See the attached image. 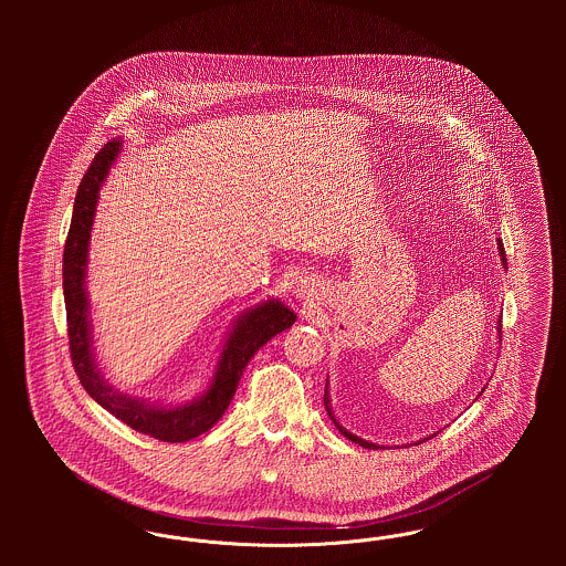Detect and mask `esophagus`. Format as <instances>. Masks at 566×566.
I'll use <instances>...</instances> for the list:
<instances>
[{"instance_id": "1", "label": "esophagus", "mask_w": 566, "mask_h": 566, "mask_svg": "<svg viewBox=\"0 0 566 566\" xmlns=\"http://www.w3.org/2000/svg\"><path fill=\"white\" fill-rule=\"evenodd\" d=\"M316 286H318V284H314V280H301V284H298V289H296V291H298V295H312V293H316Z\"/></svg>"}]
</instances>
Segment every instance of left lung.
<instances>
[{
	"label": "left lung",
	"instance_id": "1",
	"mask_svg": "<svg viewBox=\"0 0 566 566\" xmlns=\"http://www.w3.org/2000/svg\"><path fill=\"white\" fill-rule=\"evenodd\" d=\"M496 242H499L496 245H499V256H501V263H503V268H507V256H505V248H503V242H501V240H496ZM496 328H499V337H501V321H499V324H496ZM324 407H326V413H328V418L333 420V424L339 429V432H342L344 437H348L350 441L358 443V446H363V448H367V450H379V446H376V443H371V441H365V439L356 437L354 432L348 431V429H344V427L339 424V420L335 418L333 405H331V395H328V377H326V386H324ZM431 437H424V439H420L418 443H422V441H427V439H431Z\"/></svg>",
	"mask_w": 566,
	"mask_h": 566
}]
</instances>
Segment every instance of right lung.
I'll list each match as a JSON object with an SVG mask.
<instances>
[{
  "mask_svg": "<svg viewBox=\"0 0 566 566\" xmlns=\"http://www.w3.org/2000/svg\"><path fill=\"white\" fill-rule=\"evenodd\" d=\"M120 150L123 142L112 139L95 155L82 178L74 201L72 224L63 250V296L72 363L91 399H95L114 418H118L134 431L150 434L159 441L182 443L214 427L233 401L243 369L254 352L263 348L277 333L291 328L295 324L296 314L280 298H268L254 307L243 310L235 318L231 333L227 335L208 388L189 403H150L146 399L129 397L116 390L95 360L93 324L88 318L91 303L86 295V265L99 190L104 187Z\"/></svg>",
  "mask_w": 566,
  "mask_h": 566,
  "instance_id": "right-lung-1",
  "label": "right lung"
}]
</instances>
